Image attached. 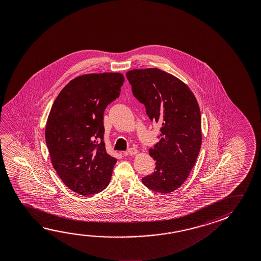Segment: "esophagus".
<instances>
[{"mask_svg":"<svg viewBox=\"0 0 261 261\" xmlns=\"http://www.w3.org/2000/svg\"><path fill=\"white\" fill-rule=\"evenodd\" d=\"M137 153H138V151H137V148H134V147H132V148H129L126 152H124V154H130V155H133V154H137Z\"/></svg>","mask_w":261,"mask_h":261,"instance_id":"obj_1","label":"esophagus"}]
</instances>
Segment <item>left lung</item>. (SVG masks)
Here are the masks:
<instances>
[{"label": "left lung", "instance_id": "left-lung-1", "mask_svg": "<svg viewBox=\"0 0 261 261\" xmlns=\"http://www.w3.org/2000/svg\"><path fill=\"white\" fill-rule=\"evenodd\" d=\"M134 96L145 107L149 119L161 125L160 141L150 148L155 171L142 178L155 192L180 188L197 161L202 142L201 114L197 99L178 78L158 68L126 73Z\"/></svg>", "mask_w": 261, "mask_h": 261}]
</instances>
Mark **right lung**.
Here are the masks:
<instances>
[{
  "mask_svg": "<svg viewBox=\"0 0 261 261\" xmlns=\"http://www.w3.org/2000/svg\"><path fill=\"white\" fill-rule=\"evenodd\" d=\"M124 82L120 73L84 74L69 82L51 106L45 141L53 167L73 192L89 196L110 182L117 160L106 150L103 112Z\"/></svg>",
  "mask_w": 261,
  "mask_h": 261,
  "instance_id": "1",
  "label": "right lung"
}]
</instances>
